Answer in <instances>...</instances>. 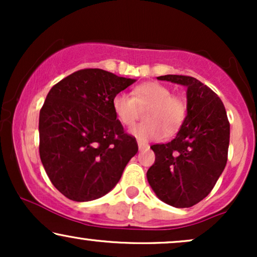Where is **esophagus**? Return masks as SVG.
Listing matches in <instances>:
<instances>
[{
  "mask_svg": "<svg viewBox=\"0 0 257 257\" xmlns=\"http://www.w3.org/2000/svg\"><path fill=\"white\" fill-rule=\"evenodd\" d=\"M139 145V150H140V151H147V150L150 149V146L147 145V144H143V143H139L138 144Z\"/></svg>",
  "mask_w": 257,
  "mask_h": 257,
  "instance_id": "esophagus-1",
  "label": "esophagus"
}]
</instances>
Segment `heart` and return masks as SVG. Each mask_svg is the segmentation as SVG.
Segmentation results:
<instances>
[{"instance_id": "1", "label": "heart", "mask_w": 257, "mask_h": 257, "mask_svg": "<svg viewBox=\"0 0 257 257\" xmlns=\"http://www.w3.org/2000/svg\"><path fill=\"white\" fill-rule=\"evenodd\" d=\"M145 120L129 133L141 143L172 135L179 131L186 117V105L181 99L172 96V91L158 82H147L133 91V96L118 93L112 99V110L120 124L131 126L137 122L139 108H147Z\"/></svg>"}]
</instances>
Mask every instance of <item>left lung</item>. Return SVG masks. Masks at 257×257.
<instances>
[{"label": "left lung", "mask_w": 257, "mask_h": 257, "mask_svg": "<svg viewBox=\"0 0 257 257\" xmlns=\"http://www.w3.org/2000/svg\"><path fill=\"white\" fill-rule=\"evenodd\" d=\"M157 78L187 88V114L175 139L151 146L156 161L147 170V181L162 202L190 208L211 192L225 169L229 122L221 99L197 78Z\"/></svg>", "instance_id": "obj_1"}]
</instances>
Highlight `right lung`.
<instances>
[{
	"mask_svg": "<svg viewBox=\"0 0 257 257\" xmlns=\"http://www.w3.org/2000/svg\"><path fill=\"white\" fill-rule=\"evenodd\" d=\"M137 79L84 69L49 90L40 111V157L55 188L75 202L108 193L138 152L123 131L112 99Z\"/></svg>",
	"mask_w": 257,
	"mask_h": 257,
	"instance_id": "1",
	"label": "right lung"
}]
</instances>
